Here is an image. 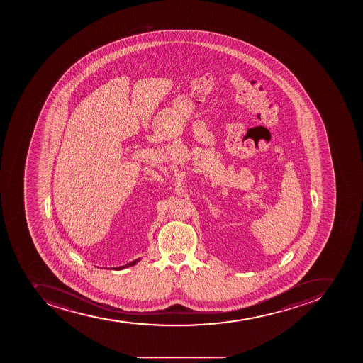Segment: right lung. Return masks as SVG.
I'll use <instances>...</instances> for the list:
<instances>
[{
    "mask_svg": "<svg viewBox=\"0 0 363 363\" xmlns=\"http://www.w3.org/2000/svg\"><path fill=\"white\" fill-rule=\"evenodd\" d=\"M139 260H140V259H138V260L132 261V262L128 263V264H125V266L118 267L117 269H124V268H126V267L135 266V263L138 262ZM113 269H116V268H113Z\"/></svg>",
    "mask_w": 363,
    "mask_h": 363,
    "instance_id": "add662e5",
    "label": "right lung"
}]
</instances>
